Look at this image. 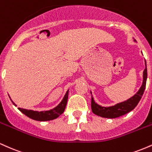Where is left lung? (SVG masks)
Returning <instances> with one entry per match:
<instances>
[{"instance_id":"1","label":"left lung","mask_w":152,"mask_h":152,"mask_svg":"<svg viewBox=\"0 0 152 152\" xmlns=\"http://www.w3.org/2000/svg\"><path fill=\"white\" fill-rule=\"evenodd\" d=\"M134 41L137 42V41L134 38ZM146 79H147V69H146V63L145 61V69H144V72H143L142 84L139 91L134 94L133 96L124 101V102L118 103V104H115L114 106H102L95 102L94 97L92 96L91 91V94L92 112L96 115H97V116H101V117L109 118L119 117V116H123V115L130 112L131 111H132L137 106L139 101L142 99V95L146 88Z\"/></svg>"}]
</instances>
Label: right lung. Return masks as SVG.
Here are the masks:
<instances>
[{
    "label": "right lung",
    "instance_id": "1",
    "mask_svg": "<svg viewBox=\"0 0 152 152\" xmlns=\"http://www.w3.org/2000/svg\"><path fill=\"white\" fill-rule=\"evenodd\" d=\"M69 89L67 90V91H66V94L64 95V98H63L61 102L59 103L56 107H54L53 109L50 110L39 111H34V110H31V109H23V108H20V107H18V109L20 111H21L23 114H25L26 116H27L28 117L32 118V119L34 120H36V121H50V120H53L55 119V118H58L61 114H62L63 113H64V110L66 109V104H67L68 97H69ZM10 100H11V102L13 104V105L15 106H17L16 104L12 101L11 99H10Z\"/></svg>",
    "mask_w": 152,
    "mask_h": 152
}]
</instances>
